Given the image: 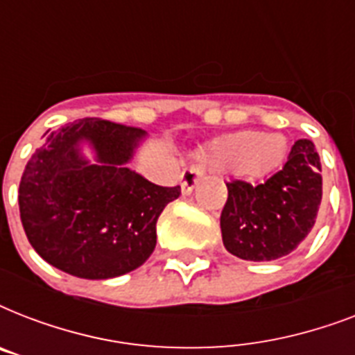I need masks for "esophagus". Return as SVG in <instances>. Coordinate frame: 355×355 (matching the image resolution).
<instances>
[{
    "label": "esophagus",
    "mask_w": 355,
    "mask_h": 355,
    "mask_svg": "<svg viewBox=\"0 0 355 355\" xmlns=\"http://www.w3.org/2000/svg\"><path fill=\"white\" fill-rule=\"evenodd\" d=\"M200 177H202V169L199 166H189L182 171V177H180V186H182V193L188 195L191 193V189L195 188V184L199 182Z\"/></svg>",
    "instance_id": "1"
}]
</instances>
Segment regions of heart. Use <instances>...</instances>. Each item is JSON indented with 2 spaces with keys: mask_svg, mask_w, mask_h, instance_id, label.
<instances>
[{
  "mask_svg": "<svg viewBox=\"0 0 355 355\" xmlns=\"http://www.w3.org/2000/svg\"><path fill=\"white\" fill-rule=\"evenodd\" d=\"M286 150L287 141L280 134L263 136L258 130H241L216 139L210 147V162L227 171L248 166L250 171L265 173L280 164Z\"/></svg>",
  "mask_w": 355,
  "mask_h": 355,
  "instance_id": "obj_1",
  "label": "heart"
}]
</instances>
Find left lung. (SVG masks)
<instances>
[{"instance_id":"8db88e82","label":"left lung","mask_w":355,"mask_h":355,"mask_svg":"<svg viewBox=\"0 0 355 355\" xmlns=\"http://www.w3.org/2000/svg\"><path fill=\"white\" fill-rule=\"evenodd\" d=\"M227 188L225 248L248 261L278 259L293 252L315 225L322 199L319 155L309 139H298L286 166L263 184L232 180Z\"/></svg>"}]
</instances>
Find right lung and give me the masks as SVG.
Returning a JSON list of instances; mask_svg holds the SVG:
<instances>
[{"label": "right lung", "mask_w": 355, "mask_h": 355, "mask_svg": "<svg viewBox=\"0 0 355 355\" xmlns=\"http://www.w3.org/2000/svg\"><path fill=\"white\" fill-rule=\"evenodd\" d=\"M145 132L99 118L46 136L19 182L21 225L36 252L68 275L105 280L145 263L156 247V221L180 186L149 182L127 164ZM86 139L96 164L82 158Z\"/></svg>", "instance_id": "1"}]
</instances>
